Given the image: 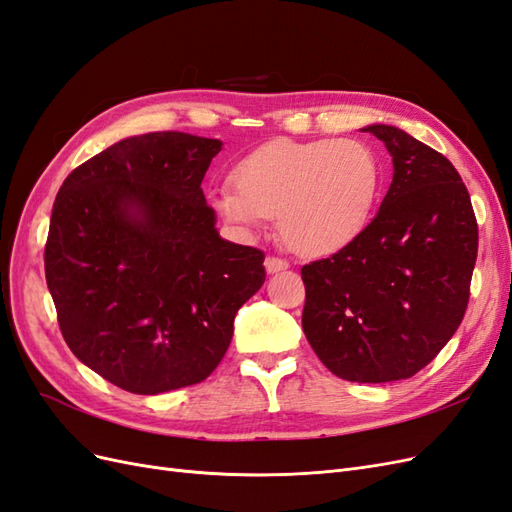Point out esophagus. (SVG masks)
I'll use <instances>...</instances> for the list:
<instances>
[{
  "label": "esophagus",
  "instance_id": "34e87169",
  "mask_svg": "<svg viewBox=\"0 0 512 512\" xmlns=\"http://www.w3.org/2000/svg\"><path fill=\"white\" fill-rule=\"evenodd\" d=\"M265 269L269 275L273 273H280V271H286L288 269V262L284 258H275V256H267L265 258Z\"/></svg>",
  "mask_w": 512,
  "mask_h": 512
}]
</instances>
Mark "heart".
<instances>
[{"label": "heart", "mask_w": 512, "mask_h": 512, "mask_svg": "<svg viewBox=\"0 0 512 512\" xmlns=\"http://www.w3.org/2000/svg\"><path fill=\"white\" fill-rule=\"evenodd\" d=\"M237 188L215 190L211 207L250 232L277 218L284 243L303 258L346 250L367 230L382 196L378 153L354 138H275L235 166Z\"/></svg>", "instance_id": "obj_1"}]
</instances>
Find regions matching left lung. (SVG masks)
Here are the masks:
<instances>
[{"label":"left lung","instance_id":"obj_1","mask_svg":"<svg viewBox=\"0 0 512 512\" xmlns=\"http://www.w3.org/2000/svg\"><path fill=\"white\" fill-rule=\"evenodd\" d=\"M363 132L391 153V188L359 239L301 269L303 331L337 378L378 384L412 378L459 329L478 226L442 153L384 123Z\"/></svg>","mask_w":512,"mask_h":512}]
</instances>
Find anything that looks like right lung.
<instances>
[{"label":"right lung","instance_id":"1","mask_svg":"<svg viewBox=\"0 0 512 512\" xmlns=\"http://www.w3.org/2000/svg\"><path fill=\"white\" fill-rule=\"evenodd\" d=\"M218 138L130 136L74 168L44 247L46 286L76 359L136 395L203 382L265 254L220 237L203 177Z\"/></svg>","mask_w":512,"mask_h":512}]
</instances>
